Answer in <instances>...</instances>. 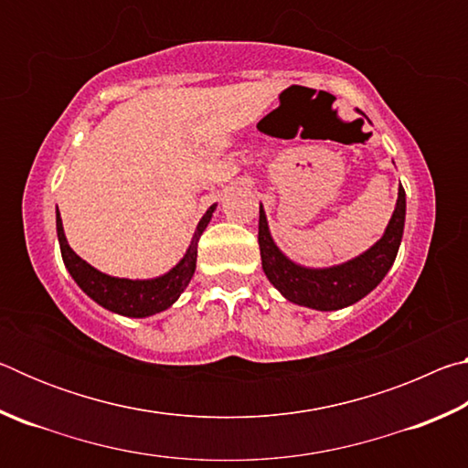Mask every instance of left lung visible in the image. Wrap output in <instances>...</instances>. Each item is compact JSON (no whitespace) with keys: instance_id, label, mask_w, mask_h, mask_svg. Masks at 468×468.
I'll list each match as a JSON object with an SVG mask.
<instances>
[{"instance_id":"8db88e82","label":"left lung","mask_w":468,"mask_h":468,"mask_svg":"<svg viewBox=\"0 0 468 468\" xmlns=\"http://www.w3.org/2000/svg\"><path fill=\"white\" fill-rule=\"evenodd\" d=\"M405 187L400 186L394 215L388 223L384 237L374 248L346 264L312 271V268L292 264L291 260L282 256L272 241L271 231H268L266 215L260 206L258 243L268 281L292 303L314 307L320 312L340 310V307L355 303V301L366 297L369 291H374L394 264L402 239V229H405Z\"/></svg>"}]
</instances>
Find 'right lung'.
Here are the masks:
<instances>
[{
  "label": "right lung",
  "instance_id": "obj_1",
  "mask_svg": "<svg viewBox=\"0 0 468 468\" xmlns=\"http://www.w3.org/2000/svg\"><path fill=\"white\" fill-rule=\"evenodd\" d=\"M212 212H215V206H210V208L206 210V215L202 217L200 225H197V231L184 260H181L171 272L158 276V279L153 281L115 279V276H107L94 271L90 264H86L68 245L66 235H63L61 217L58 212V237L63 264H66L69 274H72V279L78 282V287H80L90 299L97 301L99 305L107 307L109 312L128 315V318H146V315L167 310V307L176 303L177 297L187 287V282L192 281L197 258V239H200L206 225L210 223Z\"/></svg>",
  "mask_w": 468,
  "mask_h": 468
}]
</instances>
